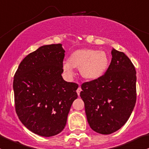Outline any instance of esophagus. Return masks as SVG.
I'll return each instance as SVG.
<instances>
[{
    "label": "esophagus",
    "instance_id": "obj_1",
    "mask_svg": "<svg viewBox=\"0 0 149 149\" xmlns=\"http://www.w3.org/2000/svg\"><path fill=\"white\" fill-rule=\"evenodd\" d=\"M81 86H79V88H78L77 91H76V92H77V94L79 96L80 95V93H81Z\"/></svg>",
    "mask_w": 149,
    "mask_h": 149
}]
</instances>
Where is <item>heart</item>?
I'll list each match as a JSON object with an SVG mask.
<instances>
[{
	"label": "heart",
	"instance_id": "heart-1",
	"mask_svg": "<svg viewBox=\"0 0 149 149\" xmlns=\"http://www.w3.org/2000/svg\"><path fill=\"white\" fill-rule=\"evenodd\" d=\"M109 66V58L103 51L79 49L73 51L68 61L63 63L62 68L68 77L75 75V68H79L84 79L96 81L103 77Z\"/></svg>",
	"mask_w": 149,
	"mask_h": 149
}]
</instances>
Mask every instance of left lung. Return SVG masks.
Segmentation results:
<instances>
[{"label": "left lung", "mask_w": 149, "mask_h": 149, "mask_svg": "<svg viewBox=\"0 0 149 149\" xmlns=\"http://www.w3.org/2000/svg\"><path fill=\"white\" fill-rule=\"evenodd\" d=\"M112 59L101 79L84 83L80 93L90 127L111 134L126 123L136 101V72L123 52L112 48Z\"/></svg>", "instance_id": "1"}]
</instances>
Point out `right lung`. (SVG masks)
<instances>
[{"mask_svg": "<svg viewBox=\"0 0 149 149\" xmlns=\"http://www.w3.org/2000/svg\"><path fill=\"white\" fill-rule=\"evenodd\" d=\"M62 44L45 45L23 58L14 76L15 111L21 123L45 137L63 130L79 85L63 79Z\"/></svg>", "mask_w": 149, "mask_h": 149, "instance_id": "add662e5", "label": "right lung"}]
</instances>
